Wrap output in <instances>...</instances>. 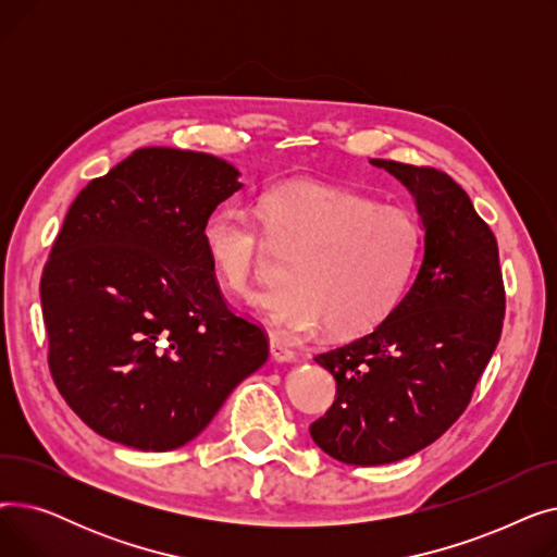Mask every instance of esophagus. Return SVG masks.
Masks as SVG:
<instances>
[{
	"label": "esophagus",
	"mask_w": 557,
	"mask_h": 557,
	"mask_svg": "<svg viewBox=\"0 0 557 557\" xmlns=\"http://www.w3.org/2000/svg\"><path fill=\"white\" fill-rule=\"evenodd\" d=\"M271 357H273L275 361H280V363H288V361L296 359V352H294V349H290L284 341L271 338Z\"/></svg>",
	"instance_id": "34e87169"
}]
</instances>
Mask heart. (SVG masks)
<instances>
[{
    "instance_id": "obj_1",
    "label": "heart",
    "mask_w": 557,
    "mask_h": 557,
    "mask_svg": "<svg viewBox=\"0 0 557 557\" xmlns=\"http://www.w3.org/2000/svg\"><path fill=\"white\" fill-rule=\"evenodd\" d=\"M257 216L275 244L302 246L286 286L259 300L273 334L296 338L325 323L332 334L374 327L397 305L416 267L420 230L411 214L338 187L288 183L259 198ZM205 255L232 294H248L263 261L257 221L221 205L202 223Z\"/></svg>"
}]
</instances>
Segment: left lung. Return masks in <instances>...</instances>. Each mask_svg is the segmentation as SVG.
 I'll use <instances>...</instances> for the list:
<instances>
[{
	"label": "left lung",
	"instance_id": "left-lung-1",
	"mask_svg": "<svg viewBox=\"0 0 557 557\" xmlns=\"http://www.w3.org/2000/svg\"><path fill=\"white\" fill-rule=\"evenodd\" d=\"M411 191L424 230L418 275L366 336L315 357L336 399L309 426L345 465H386L437 441L467 408L499 343L506 311L499 248L447 173L370 160Z\"/></svg>",
	"mask_w": 557,
	"mask_h": 557
}]
</instances>
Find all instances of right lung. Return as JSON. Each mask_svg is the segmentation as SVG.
I'll list each match as a JSON object with an SVG mask.
<instances>
[{
	"mask_svg": "<svg viewBox=\"0 0 557 557\" xmlns=\"http://www.w3.org/2000/svg\"><path fill=\"white\" fill-rule=\"evenodd\" d=\"M210 153L149 146L87 185L40 280L49 370L99 435L171 451L212 422L269 359V341L221 296L200 230L239 191Z\"/></svg>",
	"mask_w": 557,
	"mask_h": 557,
	"instance_id": "add662e5",
	"label": "right lung"
}]
</instances>
